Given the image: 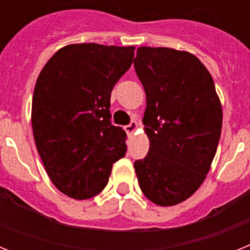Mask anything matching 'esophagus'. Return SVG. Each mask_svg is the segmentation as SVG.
Here are the masks:
<instances>
[{"label":"esophagus","instance_id":"esophagus-1","mask_svg":"<svg viewBox=\"0 0 250 250\" xmlns=\"http://www.w3.org/2000/svg\"><path fill=\"white\" fill-rule=\"evenodd\" d=\"M124 129H125L127 135H132V134L135 132V130L138 129V124H136V121H131V123H130L129 125H126Z\"/></svg>","mask_w":250,"mask_h":250}]
</instances>
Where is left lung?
Instances as JSON below:
<instances>
[{
	"label": "left lung",
	"mask_w": 250,
	"mask_h": 250,
	"mask_svg": "<svg viewBox=\"0 0 250 250\" xmlns=\"http://www.w3.org/2000/svg\"><path fill=\"white\" fill-rule=\"evenodd\" d=\"M134 67L146 94L147 155L134 163L141 191L161 207L187 200L204 182L223 111L213 77L187 51L143 46Z\"/></svg>",
	"instance_id": "left-lung-1"
}]
</instances>
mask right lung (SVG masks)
<instances>
[{
    "instance_id": "obj_1",
    "label": "right lung",
    "mask_w": 250,
    "mask_h": 250,
    "mask_svg": "<svg viewBox=\"0 0 250 250\" xmlns=\"http://www.w3.org/2000/svg\"><path fill=\"white\" fill-rule=\"evenodd\" d=\"M134 46L76 43L51 57L35 86L32 130L51 182L77 200L104 190L125 156L126 132L110 121L115 83L130 68Z\"/></svg>"
}]
</instances>
